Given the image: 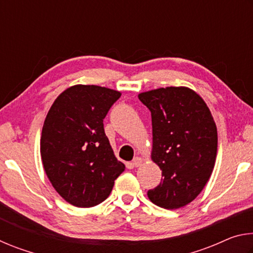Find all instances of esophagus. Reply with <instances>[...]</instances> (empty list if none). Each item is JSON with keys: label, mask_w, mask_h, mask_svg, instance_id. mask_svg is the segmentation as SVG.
<instances>
[{"label": "esophagus", "mask_w": 253, "mask_h": 253, "mask_svg": "<svg viewBox=\"0 0 253 253\" xmlns=\"http://www.w3.org/2000/svg\"><path fill=\"white\" fill-rule=\"evenodd\" d=\"M142 163H143L142 158H140V157H135L134 161H132V163H131V165L134 166V168H138V166L142 165Z\"/></svg>", "instance_id": "1"}]
</instances>
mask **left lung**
<instances>
[{
  "label": "left lung",
  "instance_id": "1",
  "mask_svg": "<svg viewBox=\"0 0 253 253\" xmlns=\"http://www.w3.org/2000/svg\"><path fill=\"white\" fill-rule=\"evenodd\" d=\"M138 98L152 114V160L163 177L147 195L161 208H182L202 192L213 172L217 131L212 114L186 87L155 89Z\"/></svg>",
  "mask_w": 253,
  "mask_h": 253
}]
</instances>
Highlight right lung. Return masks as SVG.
<instances>
[{
	"instance_id": "right-lung-1",
	"label": "right lung",
	"mask_w": 253,
	"mask_h": 253,
	"mask_svg": "<svg viewBox=\"0 0 253 253\" xmlns=\"http://www.w3.org/2000/svg\"><path fill=\"white\" fill-rule=\"evenodd\" d=\"M121 96L109 88L76 84L60 93L46 115L42 164L54 190L75 207L104 202L125 170L104 129V118Z\"/></svg>"
}]
</instances>
